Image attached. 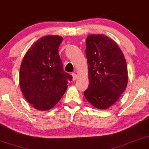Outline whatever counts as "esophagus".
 I'll return each instance as SVG.
<instances>
[{
	"label": "esophagus",
	"instance_id": "esophagus-1",
	"mask_svg": "<svg viewBox=\"0 0 149 149\" xmlns=\"http://www.w3.org/2000/svg\"><path fill=\"white\" fill-rule=\"evenodd\" d=\"M71 75H72L73 76V80H76V78H77V75L76 73H71Z\"/></svg>",
	"mask_w": 149,
	"mask_h": 149
}]
</instances>
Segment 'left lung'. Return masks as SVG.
<instances>
[{"mask_svg":"<svg viewBox=\"0 0 149 149\" xmlns=\"http://www.w3.org/2000/svg\"><path fill=\"white\" fill-rule=\"evenodd\" d=\"M86 45L89 84L84 97L95 108L107 109L127 87L125 58L115 41L104 35H88Z\"/></svg>","mask_w":149,"mask_h":149,"instance_id":"left-lung-1","label":"left lung"}]
</instances>
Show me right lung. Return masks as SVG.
<instances>
[{
  "mask_svg": "<svg viewBox=\"0 0 149 149\" xmlns=\"http://www.w3.org/2000/svg\"><path fill=\"white\" fill-rule=\"evenodd\" d=\"M63 38L45 36L26 53L19 69V86L29 104L39 110H47L58 103L72 76L63 70L58 47Z\"/></svg>",
  "mask_w": 149,
  "mask_h": 149,
  "instance_id": "right-lung-1",
  "label": "right lung"
}]
</instances>
